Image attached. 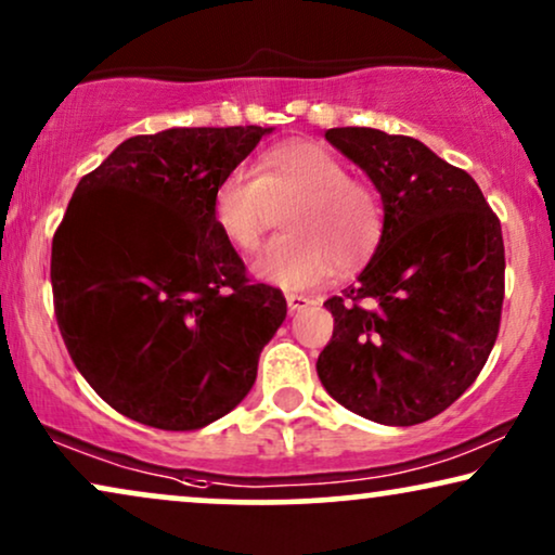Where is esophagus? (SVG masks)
Here are the masks:
<instances>
[{
    "instance_id": "esophagus-1",
    "label": "esophagus",
    "mask_w": 555,
    "mask_h": 555,
    "mask_svg": "<svg viewBox=\"0 0 555 555\" xmlns=\"http://www.w3.org/2000/svg\"><path fill=\"white\" fill-rule=\"evenodd\" d=\"M309 305H314V299L305 297V294H286V307H289V312H301V309H307Z\"/></svg>"
}]
</instances>
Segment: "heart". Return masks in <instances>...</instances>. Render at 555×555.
<instances>
[{
    "label": "heart",
    "mask_w": 555,
    "mask_h": 555,
    "mask_svg": "<svg viewBox=\"0 0 555 555\" xmlns=\"http://www.w3.org/2000/svg\"><path fill=\"white\" fill-rule=\"evenodd\" d=\"M271 208H289L286 235L266 248L254 273L289 292L324 282L335 266L343 273L365 266L383 235V208L371 184L347 177L335 154L305 139L271 146L256 177L233 169L212 190V225L243 254L261 246Z\"/></svg>",
    "instance_id": "b5f03b06"
}]
</instances>
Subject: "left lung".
Returning <instances> with one entry per match:
<instances>
[{
    "mask_svg": "<svg viewBox=\"0 0 555 555\" xmlns=\"http://www.w3.org/2000/svg\"><path fill=\"white\" fill-rule=\"evenodd\" d=\"M324 139L371 177L383 235L358 284L324 301L335 332L317 375L358 416L421 424L475 383L498 339L500 220L477 182L418 139L367 127L327 129Z\"/></svg>",
    "mask_w": 555,
    "mask_h": 555,
    "instance_id": "obj_1",
    "label": "left lung"
}]
</instances>
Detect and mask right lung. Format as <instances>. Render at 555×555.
Masks as SVG:
<instances>
[{
    "label": "right lung",
    "instance_id": "obj_1",
    "mask_svg": "<svg viewBox=\"0 0 555 555\" xmlns=\"http://www.w3.org/2000/svg\"><path fill=\"white\" fill-rule=\"evenodd\" d=\"M271 131L131 137L73 192L50 263L57 327L88 386L139 424L195 431L231 413L282 327L284 294L248 282L210 216Z\"/></svg>",
    "mask_w": 555,
    "mask_h": 555
}]
</instances>
